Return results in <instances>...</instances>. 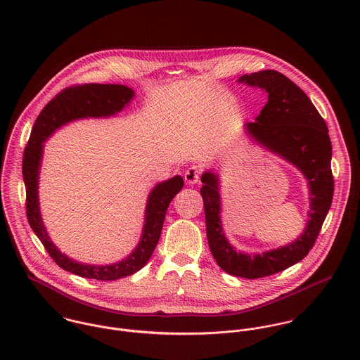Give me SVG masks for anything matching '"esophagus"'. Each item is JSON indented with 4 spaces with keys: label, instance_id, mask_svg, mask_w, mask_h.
<instances>
[{
    "label": "esophagus",
    "instance_id": "34e87169",
    "mask_svg": "<svg viewBox=\"0 0 360 360\" xmlns=\"http://www.w3.org/2000/svg\"><path fill=\"white\" fill-rule=\"evenodd\" d=\"M184 180L187 184L193 186L197 184L200 181V170L197 166H191L187 169V172L184 173Z\"/></svg>",
    "mask_w": 360,
    "mask_h": 360
}]
</instances>
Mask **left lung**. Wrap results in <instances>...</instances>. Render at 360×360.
<instances>
[{
	"mask_svg": "<svg viewBox=\"0 0 360 360\" xmlns=\"http://www.w3.org/2000/svg\"><path fill=\"white\" fill-rule=\"evenodd\" d=\"M240 83L267 93V103L255 122L245 123V133L264 150L295 166L307 179L309 210L304 233L292 243L262 254L236 251L223 231L220 219V180L206 170L201 177L205 207L206 236L216 263L226 273L248 280L271 276L307 257L313 248L334 194L331 141L324 119L308 96L277 70L244 75Z\"/></svg>",
	"mask_w": 360,
	"mask_h": 360,
	"instance_id": "8db88e82",
	"label": "left lung"
}]
</instances>
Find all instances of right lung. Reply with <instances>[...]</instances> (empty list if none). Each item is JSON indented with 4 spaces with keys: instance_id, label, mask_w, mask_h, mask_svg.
Here are the masks:
<instances>
[{
    "instance_id": "add662e5",
    "label": "right lung",
    "mask_w": 360,
    "mask_h": 360,
    "mask_svg": "<svg viewBox=\"0 0 360 360\" xmlns=\"http://www.w3.org/2000/svg\"><path fill=\"white\" fill-rule=\"evenodd\" d=\"M134 91L123 84H84L75 86L60 91L46 105L39 115L27 147L23 153V181L26 187V213L27 220L50 257L58 266L84 278L112 281L134 274L147 264L159 241L165 214L172 200L183 188L181 176L158 183L151 190L144 216V226L139 245L127 257L112 264H89L77 262L62 254L53 244L46 230L40 202H39V179L44 153V141L62 126L87 117H110L119 113L131 103Z\"/></svg>"
}]
</instances>
